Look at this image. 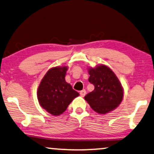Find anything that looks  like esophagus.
Returning a JSON list of instances; mask_svg holds the SVG:
<instances>
[{"instance_id": "34e87169", "label": "esophagus", "mask_w": 154, "mask_h": 154, "mask_svg": "<svg viewBox=\"0 0 154 154\" xmlns=\"http://www.w3.org/2000/svg\"><path fill=\"white\" fill-rule=\"evenodd\" d=\"M86 90H84H84H82V91H80V93H79L80 95H81V97H84V96L86 95Z\"/></svg>"}]
</instances>
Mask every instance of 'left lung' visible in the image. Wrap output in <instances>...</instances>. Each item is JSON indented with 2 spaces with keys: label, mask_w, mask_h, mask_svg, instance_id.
<instances>
[{
  "label": "left lung",
  "mask_w": 154,
  "mask_h": 154,
  "mask_svg": "<svg viewBox=\"0 0 154 154\" xmlns=\"http://www.w3.org/2000/svg\"><path fill=\"white\" fill-rule=\"evenodd\" d=\"M88 81L95 89L84 97L95 112L106 114L116 109L124 97V90L116 74L108 66L100 64L88 68Z\"/></svg>",
  "instance_id": "1"
}]
</instances>
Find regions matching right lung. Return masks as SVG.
I'll return each mask as SVG.
<instances>
[{"instance_id": "obj_1", "label": "right lung", "mask_w": 154, "mask_h": 154, "mask_svg": "<svg viewBox=\"0 0 154 154\" xmlns=\"http://www.w3.org/2000/svg\"><path fill=\"white\" fill-rule=\"evenodd\" d=\"M67 70L68 66L50 68L38 87L37 99L40 106L52 116L62 114L71 102L79 95L66 82Z\"/></svg>"}]
</instances>
